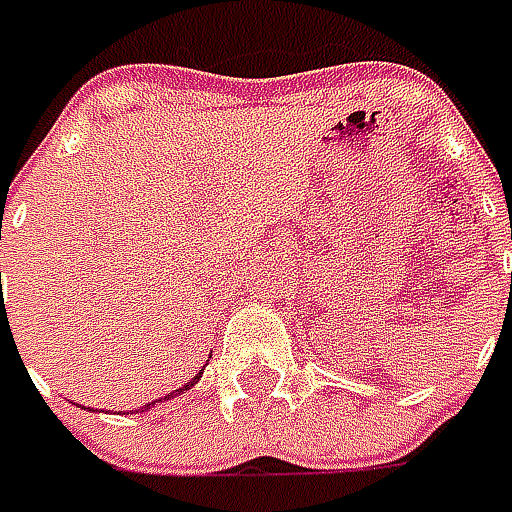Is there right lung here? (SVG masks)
<instances>
[{"instance_id": "right-lung-1", "label": "right lung", "mask_w": 512, "mask_h": 512, "mask_svg": "<svg viewBox=\"0 0 512 512\" xmlns=\"http://www.w3.org/2000/svg\"><path fill=\"white\" fill-rule=\"evenodd\" d=\"M196 380H199V377H194V380L188 382V385H182V388H180V391H177V393H182V391H188V388H191V385H194V382H196ZM177 393H174V396H177ZM146 407H149V405H146Z\"/></svg>"}]
</instances>
